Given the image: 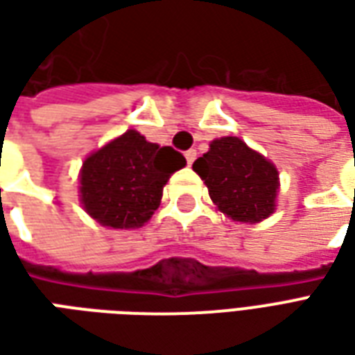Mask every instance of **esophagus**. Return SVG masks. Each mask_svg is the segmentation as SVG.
<instances>
[{"label":"esophagus","instance_id":"34e87169","mask_svg":"<svg viewBox=\"0 0 355 355\" xmlns=\"http://www.w3.org/2000/svg\"><path fill=\"white\" fill-rule=\"evenodd\" d=\"M184 155H186V162H188V165H192V163L196 162V157H198V152H196V150H188Z\"/></svg>","mask_w":355,"mask_h":355}]
</instances>
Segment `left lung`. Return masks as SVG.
I'll return each mask as SVG.
<instances>
[{
    "label": "left lung",
    "instance_id": "1",
    "mask_svg": "<svg viewBox=\"0 0 355 355\" xmlns=\"http://www.w3.org/2000/svg\"><path fill=\"white\" fill-rule=\"evenodd\" d=\"M193 171L232 220L261 223L274 213L277 171L238 137L213 140L207 154L193 162Z\"/></svg>",
    "mask_w": 355,
    "mask_h": 355
}]
</instances>
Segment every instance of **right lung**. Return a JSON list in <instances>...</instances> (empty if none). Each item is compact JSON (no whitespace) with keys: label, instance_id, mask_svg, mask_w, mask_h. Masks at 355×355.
<instances>
[{"label":"right lung","instance_id":"add662e5","mask_svg":"<svg viewBox=\"0 0 355 355\" xmlns=\"http://www.w3.org/2000/svg\"><path fill=\"white\" fill-rule=\"evenodd\" d=\"M184 165V155L171 146L123 132L83 163V207L102 226L139 228L154 215L171 175Z\"/></svg>","mask_w":355,"mask_h":355}]
</instances>
